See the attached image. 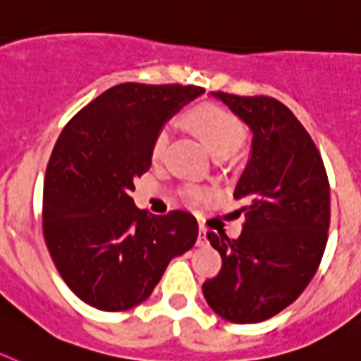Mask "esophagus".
<instances>
[{
  "label": "esophagus",
  "instance_id": "obj_1",
  "mask_svg": "<svg viewBox=\"0 0 361 361\" xmlns=\"http://www.w3.org/2000/svg\"><path fill=\"white\" fill-rule=\"evenodd\" d=\"M207 241V228L200 225V236H198V245H203Z\"/></svg>",
  "mask_w": 361,
  "mask_h": 361
}]
</instances>
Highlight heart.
<instances>
[{
    "label": "heart",
    "instance_id": "obj_1",
    "mask_svg": "<svg viewBox=\"0 0 361 361\" xmlns=\"http://www.w3.org/2000/svg\"><path fill=\"white\" fill-rule=\"evenodd\" d=\"M189 123L203 137V142L211 149L212 156L234 154L245 142V127L233 112L214 105H200L189 112ZM169 143V130L161 128L156 134L150 156L154 161L163 158Z\"/></svg>",
    "mask_w": 361,
    "mask_h": 361
}]
</instances>
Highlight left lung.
<instances>
[{
    "label": "left lung",
    "mask_w": 361,
    "mask_h": 361,
    "mask_svg": "<svg viewBox=\"0 0 361 361\" xmlns=\"http://www.w3.org/2000/svg\"><path fill=\"white\" fill-rule=\"evenodd\" d=\"M252 134L250 158L234 189L245 200L238 240L207 238L224 265L203 283L212 311L233 324H258L305 290L324 256L331 192L324 161L303 125L278 99L212 92Z\"/></svg>",
    "instance_id": "8db88e82"
}]
</instances>
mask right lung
Here are the masks:
<instances>
[{"label":"right lung","mask_w":361,"mask_h":361,"mask_svg":"<svg viewBox=\"0 0 361 361\" xmlns=\"http://www.w3.org/2000/svg\"><path fill=\"white\" fill-rule=\"evenodd\" d=\"M202 87L121 83L99 94L59 134L45 172L43 236L56 269L99 311L145 302L169 262L192 249V214L134 205V178L150 169L152 142Z\"/></svg>","instance_id":"obj_1"}]
</instances>
